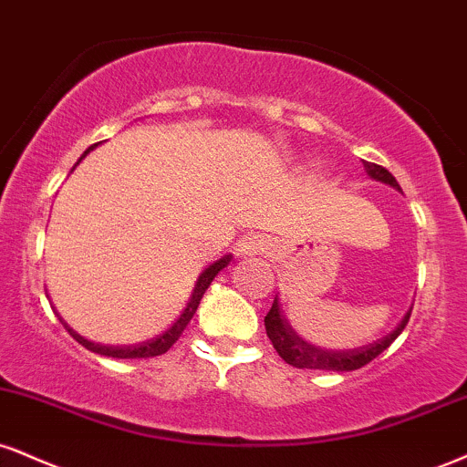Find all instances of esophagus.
Returning a JSON list of instances; mask_svg holds the SVG:
<instances>
[{
    "mask_svg": "<svg viewBox=\"0 0 467 467\" xmlns=\"http://www.w3.org/2000/svg\"><path fill=\"white\" fill-rule=\"evenodd\" d=\"M241 252H245V254H250V252H258V241H245V244H241Z\"/></svg>",
    "mask_w": 467,
    "mask_h": 467,
    "instance_id": "esophagus-1",
    "label": "esophagus"
}]
</instances>
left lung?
I'll list each match as a JSON object with an SVG mask.
<instances>
[{
    "instance_id": "left-lung-1",
    "label": "left lung",
    "mask_w": 467,
    "mask_h": 467,
    "mask_svg": "<svg viewBox=\"0 0 467 467\" xmlns=\"http://www.w3.org/2000/svg\"><path fill=\"white\" fill-rule=\"evenodd\" d=\"M365 170H368V176L374 180H380V182L391 184V187L400 191V184L396 182V178L391 176L389 171L385 170L383 165H376V162L363 161ZM409 317H411V311H407V316L402 317V322L396 326V330H391L389 335L383 337V339L374 341L369 346L355 348V350H324V348L311 346L308 341L302 339L300 335L291 328L287 319H285L283 311H280L278 296L274 297V305L269 308L265 316V330L272 346L276 348V352L283 361L300 369H328V372H352V369L363 368L369 361H374L380 352H385L387 348L396 341V337L402 333L404 326H407Z\"/></svg>"
}]
</instances>
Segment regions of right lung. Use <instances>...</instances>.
<instances>
[{
	"mask_svg": "<svg viewBox=\"0 0 467 467\" xmlns=\"http://www.w3.org/2000/svg\"><path fill=\"white\" fill-rule=\"evenodd\" d=\"M88 150H91V148H88ZM87 151H84V156H87ZM80 161H78V162H80ZM230 258H233V256L226 254L223 258H219L217 263H213V265L206 267L204 274H202V276L198 278V285H195L193 296H191L189 305L182 311V316H180L176 322H173L170 328L165 330V333L159 335V337H154V339L143 341V344H137V346H102V344H93V341H87V339H84V337H80L78 333H73V330L63 322V319H60V322L65 324L67 333H69L73 339L78 341V344H82L84 348H87V350L98 352V355L112 357V358H150V357H161V355H165V352L170 350V348L180 339V335H182V330L187 328V324L191 322V317H193L195 311H198V305H200L202 296H204V291L209 289V285L213 283V278H215L217 274L228 265Z\"/></svg>",
	"mask_w": 467,
	"mask_h": 467,
	"instance_id": "1",
	"label": "right lung"
}]
</instances>
